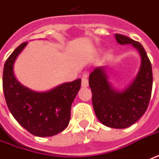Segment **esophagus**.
Masks as SVG:
<instances>
[{
    "label": "esophagus",
    "instance_id": "34e87169",
    "mask_svg": "<svg viewBox=\"0 0 159 159\" xmlns=\"http://www.w3.org/2000/svg\"><path fill=\"white\" fill-rule=\"evenodd\" d=\"M88 84H89V82H88L87 77L85 75L83 76V78H82V87H83V88H86V87L88 86Z\"/></svg>",
    "mask_w": 159,
    "mask_h": 159
}]
</instances>
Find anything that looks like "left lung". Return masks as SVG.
<instances>
[{"instance_id": "8db88e82", "label": "left lung", "mask_w": 159, "mask_h": 159, "mask_svg": "<svg viewBox=\"0 0 159 159\" xmlns=\"http://www.w3.org/2000/svg\"><path fill=\"white\" fill-rule=\"evenodd\" d=\"M119 44H132L141 56V66L134 80L123 91H117L108 82L107 67L98 66L89 76L93 93L94 112L107 127L124 129L139 120L147 110L152 91V67L147 53L139 42L116 34Z\"/></svg>"}]
</instances>
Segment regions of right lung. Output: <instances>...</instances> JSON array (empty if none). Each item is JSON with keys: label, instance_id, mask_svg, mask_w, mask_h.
<instances>
[{"label": "right lung", "instance_id": "right-lung-1", "mask_svg": "<svg viewBox=\"0 0 159 159\" xmlns=\"http://www.w3.org/2000/svg\"><path fill=\"white\" fill-rule=\"evenodd\" d=\"M27 43L20 44L4 64L2 87L7 106L14 118L30 134L49 137L65 130L71 105L81 87V79L59 84L47 92H34L15 77L14 62Z\"/></svg>", "mask_w": 159, "mask_h": 159}]
</instances>
